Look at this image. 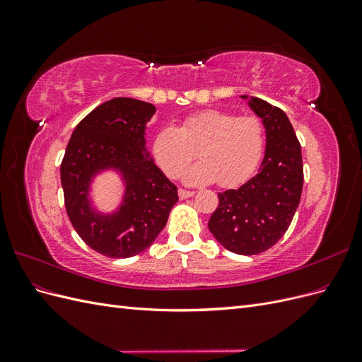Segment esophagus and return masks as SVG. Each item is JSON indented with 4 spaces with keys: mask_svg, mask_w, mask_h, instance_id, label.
Masks as SVG:
<instances>
[{
    "mask_svg": "<svg viewBox=\"0 0 362 362\" xmlns=\"http://www.w3.org/2000/svg\"><path fill=\"white\" fill-rule=\"evenodd\" d=\"M178 194H180V198H181V199H185V198H190V196H193V194H194V192H192V190H185V189H180V190H178Z\"/></svg>",
    "mask_w": 362,
    "mask_h": 362,
    "instance_id": "esophagus-1",
    "label": "esophagus"
}]
</instances>
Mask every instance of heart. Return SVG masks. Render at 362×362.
<instances>
[{
    "instance_id": "heart-1",
    "label": "heart",
    "mask_w": 362,
    "mask_h": 362,
    "mask_svg": "<svg viewBox=\"0 0 362 362\" xmlns=\"http://www.w3.org/2000/svg\"><path fill=\"white\" fill-rule=\"evenodd\" d=\"M202 160L184 172V182L198 185L217 181L235 187L255 172L264 151V127L254 116L206 110L182 120L181 128L164 125L152 140L161 170L177 178L198 154Z\"/></svg>"
}]
</instances>
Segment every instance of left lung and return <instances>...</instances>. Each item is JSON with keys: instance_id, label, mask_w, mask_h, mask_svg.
Instances as JSON below:
<instances>
[{"instance_id": "8db88e82", "label": "left lung", "mask_w": 362, "mask_h": 362, "mask_svg": "<svg viewBox=\"0 0 362 362\" xmlns=\"http://www.w3.org/2000/svg\"><path fill=\"white\" fill-rule=\"evenodd\" d=\"M266 128V152L258 173L237 190L218 193L208 228L225 249L261 254L286 234L303 187L302 151L287 115L264 100L243 95Z\"/></svg>"}]
</instances>
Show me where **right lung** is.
<instances>
[{
    "mask_svg": "<svg viewBox=\"0 0 362 362\" xmlns=\"http://www.w3.org/2000/svg\"><path fill=\"white\" fill-rule=\"evenodd\" d=\"M156 107L113 98L87 115L69 139L60 166L64 206L83 242L110 258H129L148 249L166 226L178 189L149 157L146 124ZM116 170L124 181L123 202L100 214L88 198L98 173Z\"/></svg>",
    "mask_w": 362,
    "mask_h": 362,
    "instance_id": "1",
    "label": "right lung"
}]
</instances>
